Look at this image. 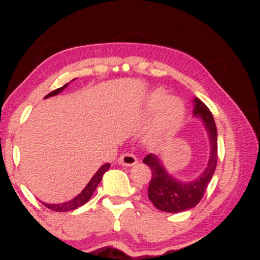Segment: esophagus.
<instances>
[{"label": "esophagus", "instance_id": "esophagus-1", "mask_svg": "<svg viewBox=\"0 0 260 260\" xmlns=\"http://www.w3.org/2000/svg\"><path fill=\"white\" fill-rule=\"evenodd\" d=\"M137 157L134 156L133 154L126 153V154H122L120 157H118V164L122 166H133L137 164Z\"/></svg>", "mask_w": 260, "mask_h": 260}]
</instances>
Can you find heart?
Masks as SVG:
<instances>
[{
  "instance_id": "1",
  "label": "heart",
  "mask_w": 260,
  "mask_h": 260,
  "mask_svg": "<svg viewBox=\"0 0 260 260\" xmlns=\"http://www.w3.org/2000/svg\"><path fill=\"white\" fill-rule=\"evenodd\" d=\"M159 109L153 128L147 134V142L153 143L161 134L171 128L183 116V103L175 96L165 98L162 91H155L147 101V112L153 113Z\"/></svg>"
}]
</instances>
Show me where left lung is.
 <instances>
[{
  "label": "left lung",
  "instance_id": "obj_1",
  "mask_svg": "<svg viewBox=\"0 0 260 260\" xmlns=\"http://www.w3.org/2000/svg\"><path fill=\"white\" fill-rule=\"evenodd\" d=\"M193 117L201 120L208 134L209 160L207 168L194 180L183 181L170 174L162 161V154H148L143 162L151 170L148 198L154 207L166 213H181L194 208L204 196L209 182L213 178L217 162V129L208 106L198 98L193 99Z\"/></svg>",
  "mask_w": 260,
  "mask_h": 260
}]
</instances>
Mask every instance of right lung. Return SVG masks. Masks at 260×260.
I'll return each mask as SVG.
<instances>
[{
    "label": "right lung",
    "instance_id": "add662e5",
    "mask_svg": "<svg viewBox=\"0 0 260 260\" xmlns=\"http://www.w3.org/2000/svg\"><path fill=\"white\" fill-rule=\"evenodd\" d=\"M71 82H72V80H71ZM68 84H70V83H67V84L61 86V88L56 89V90H53L50 92V94H47L46 96H45V99H46V98L58 95L59 92L63 91L64 89L67 88ZM110 166H111L110 164H105V165L100 166V169L95 172V175L92 176L91 180L88 182V184L84 187V189H83L78 196H76L73 199H71V201L64 202V203H57V204H49V203H44V205L46 208L51 209L53 211H59V213H61V211H71V210H74V209H78L79 207H82V205H84L85 203L91 198L92 193H94V190L96 189L98 184L100 183L101 180H103L104 174H105L107 170L110 169Z\"/></svg>",
    "mask_w": 260,
    "mask_h": 260
}]
</instances>
